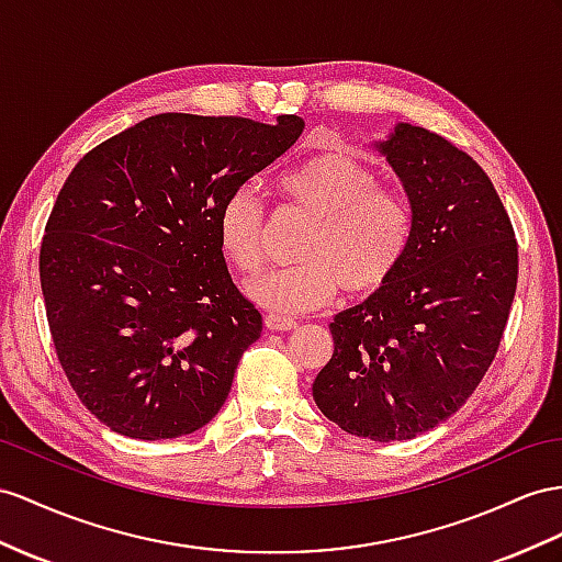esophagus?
I'll return each instance as SVG.
<instances>
[{
    "instance_id": "obj_1",
    "label": "esophagus",
    "mask_w": 562,
    "mask_h": 562,
    "mask_svg": "<svg viewBox=\"0 0 562 562\" xmlns=\"http://www.w3.org/2000/svg\"><path fill=\"white\" fill-rule=\"evenodd\" d=\"M266 327L276 329V333H286V329L296 327V321L286 318V315H280V313H268L266 315Z\"/></svg>"
}]
</instances>
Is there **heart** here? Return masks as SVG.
Listing matches in <instances>:
<instances>
[{"mask_svg": "<svg viewBox=\"0 0 562 562\" xmlns=\"http://www.w3.org/2000/svg\"><path fill=\"white\" fill-rule=\"evenodd\" d=\"M278 194L313 215L292 266L261 272L247 284L258 306L299 313L329 304L344 286L370 294L390 280L413 239V211L404 194L382 190L375 170L358 158L327 151L284 170ZM266 215L251 184L229 190L215 211V239L241 276L263 263Z\"/></svg>", "mask_w": 562, "mask_h": 562, "instance_id": "obj_1", "label": "heart"}]
</instances>
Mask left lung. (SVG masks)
Wrapping results in <instances>:
<instances>
[{"label":"left lung","instance_id":"left-lung-1","mask_svg":"<svg viewBox=\"0 0 562 562\" xmlns=\"http://www.w3.org/2000/svg\"><path fill=\"white\" fill-rule=\"evenodd\" d=\"M378 149L413 211V239L363 304L329 323L335 353L313 382L327 420L372 441L413 439L465 404L496 358L517 286L508 211L472 156L398 123Z\"/></svg>","mask_w":562,"mask_h":562}]
</instances>
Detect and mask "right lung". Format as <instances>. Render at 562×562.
Returning <instances> with one entry per match:
<instances>
[{
	"label": "right lung",
	"mask_w": 562,
	"mask_h": 562,
	"mask_svg": "<svg viewBox=\"0 0 562 562\" xmlns=\"http://www.w3.org/2000/svg\"><path fill=\"white\" fill-rule=\"evenodd\" d=\"M304 131L158 113L97 144L66 178L40 249L56 356L99 423L142 441L221 411L263 321L215 239L223 196Z\"/></svg>",
	"instance_id": "1"
}]
</instances>
